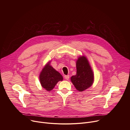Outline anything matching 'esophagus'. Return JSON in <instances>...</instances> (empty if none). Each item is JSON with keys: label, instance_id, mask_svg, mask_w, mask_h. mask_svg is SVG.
<instances>
[{"label": "esophagus", "instance_id": "esophagus-1", "mask_svg": "<svg viewBox=\"0 0 130 130\" xmlns=\"http://www.w3.org/2000/svg\"><path fill=\"white\" fill-rule=\"evenodd\" d=\"M64 78H65V79L66 80H69V75L65 76H64Z\"/></svg>", "mask_w": 130, "mask_h": 130}]
</instances>
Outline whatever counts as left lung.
Returning a JSON list of instances; mask_svg holds the SVG:
<instances>
[{"mask_svg":"<svg viewBox=\"0 0 130 130\" xmlns=\"http://www.w3.org/2000/svg\"><path fill=\"white\" fill-rule=\"evenodd\" d=\"M77 73L72 76L70 80L75 88L83 91L89 88L94 83V74L87 58L80 56L76 61Z\"/></svg>","mask_w":130,"mask_h":130,"instance_id":"obj_1","label":"left lung"}]
</instances>
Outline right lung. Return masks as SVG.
I'll list each match as a JSON object with an SVG mask.
<instances>
[{"instance_id": "1", "label": "right lung", "mask_w": 130, "mask_h": 130, "mask_svg": "<svg viewBox=\"0 0 130 130\" xmlns=\"http://www.w3.org/2000/svg\"><path fill=\"white\" fill-rule=\"evenodd\" d=\"M49 61L43 67L39 76V79L42 86L47 91L52 90L59 81L63 80L61 74L50 65Z\"/></svg>"}]
</instances>
